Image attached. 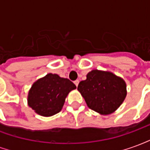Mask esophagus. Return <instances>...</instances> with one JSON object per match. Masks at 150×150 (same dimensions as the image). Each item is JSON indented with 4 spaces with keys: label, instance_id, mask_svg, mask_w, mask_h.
<instances>
[{
    "label": "esophagus",
    "instance_id": "34e87169",
    "mask_svg": "<svg viewBox=\"0 0 150 150\" xmlns=\"http://www.w3.org/2000/svg\"><path fill=\"white\" fill-rule=\"evenodd\" d=\"M79 83V80H75V81H74V83H75L76 87H78Z\"/></svg>",
    "mask_w": 150,
    "mask_h": 150
}]
</instances>
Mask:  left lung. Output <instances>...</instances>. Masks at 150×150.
<instances>
[{
    "instance_id": "obj_1",
    "label": "left lung",
    "mask_w": 150,
    "mask_h": 150,
    "mask_svg": "<svg viewBox=\"0 0 150 150\" xmlns=\"http://www.w3.org/2000/svg\"><path fill=\"white\" fill-rule=\"evenodd\" d=\"M78 91L91 110L108 115L121 105L127 95L126 83L109 71L92 70L78 85Z\"/></svg>"
}]
</instances>
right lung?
Listing matches in <instances>:
<instances>
[{
	"label": "right lung",
	"mask_w": 150,
	"mask_h": 150,
	"mask_svg": "<svg viewBox=\"0 0 150 150\" xmlns=\"http://www.w3.org/2000/svg\"><path fill=\"white\" fill-rule=\"evenodd\" d=\"M75 88L68 79L50 73L32 85L28 94V105L38 115L54 116L62 110L66 97Z\"/></svg>",
	"instance_id": "1"
}]
</instances>
